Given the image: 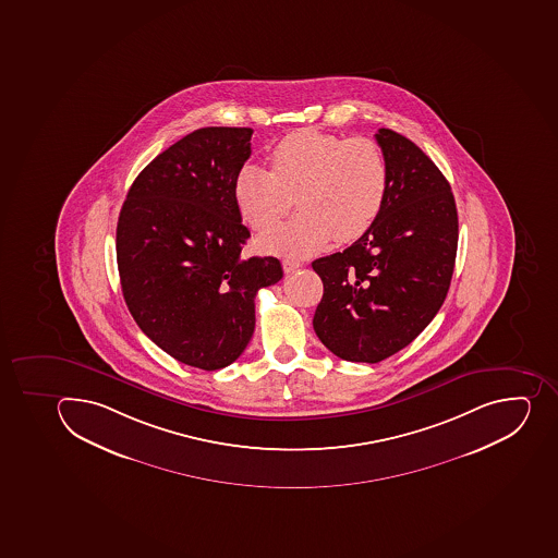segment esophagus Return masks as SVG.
<instances>
[{
    "instance_id": "esophagus-1",
    "label": "esophagus",
    "mask_w": 558,
    "mask_h": 558,
    "mask_svg": "<svg viewBox=\"0 0 558 558\" xmlns=\"http://www.w3.org/2000/svg\"><path fill=\"white\" fill-rule=\"evenodd\" d=\"M301 267V263L295 262V259H282V268L287 274H291V271H295L296 268Z\"/></svg>"
}]
</instances>
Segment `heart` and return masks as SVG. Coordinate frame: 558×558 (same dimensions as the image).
<instances>
[{
    "label": "heart",
    "mask_w": 558,
    "mask_h": 558,
    "mask_svg": "<svg viewBox=\"0 0 558 558\" xmlns=\"http://www.w3.org/2000/svg\"><path fill=\"white\" fill-rule=\"evenodd\" d=\"M270 170H238L234 201L243 220L267 231L295 203L301 211L259 238L267 253L310 256L330 238L354 242L377 220L388 192V163L369 138L299 130L271 147Z\"/></svg>",
    "instance_id": "b5f03b06"
}]
</instances>
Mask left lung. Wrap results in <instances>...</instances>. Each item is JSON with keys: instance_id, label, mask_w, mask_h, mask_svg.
I'll list each match as a JSON object with an SVG mask.
<instances>
[{"instance_id": "left-lung-1", "label": "left lung", "mask_w": 558, "mask_h": 558, "mask_svg": "<svg viewBox=\"0 0 558 558\" xmlns=\"http://www.w3.org/2000/svg\"><path fill=\"white\" fill-rule=\"evenodd\" d=\"M388 192L372 228L313 262L324 282L313 327L344 361L378 363L408 347L445 302L459 220L450 183L414 142L380 128Z\"/></svg>"}]
</instances>
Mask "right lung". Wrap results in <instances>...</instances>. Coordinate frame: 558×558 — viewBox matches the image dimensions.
Here are the masks:
<instances>
[{"label":"right lung","mask_w":558,"mask_h":558,"mask_svg":"<svg viewBox=\"0 0 558 558\" xmlns=\"http://www.w3.org/2000/svg\"><path fill=\"white\" fill-rule=\"evenodd\" d=\"M251 128H201L156 156L117 222V267L131 316L194 368H226L253 338L257 290L282 279L277 257H242L248 229L234 201Z\"/></svg>","instance_id":"right-lung-1"}]
</instances>
